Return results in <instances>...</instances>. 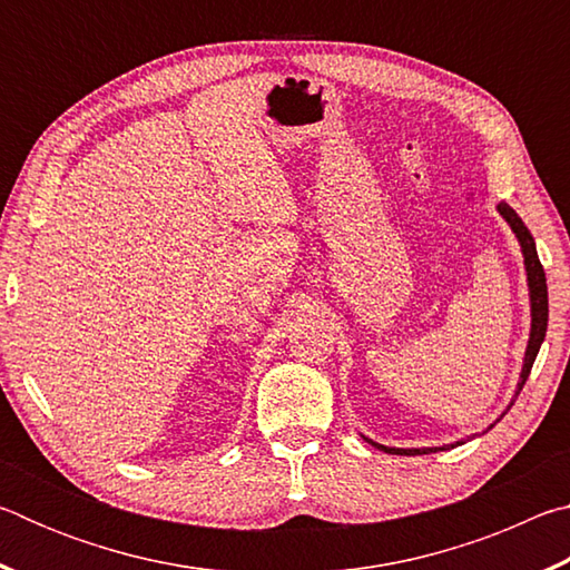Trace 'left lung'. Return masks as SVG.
Listing matches in <instances>:
<instances>
[{
	"label": "left lung",
	"instance_id": "8db88e82",
	"mask_svg": "<svg viewBox=\"0 0 570 570\" xmlns=\"http://www.w3.org/2000/svg\"><path fill=\"white\" fill-rule=\"evenodd\" d=\"M498 210H500V216L508 220L510 228H513V234L520 240V248H523L528 288H530V340H528V350H525V360H523V372H520V382H518V390H515V397H518L520 390H523L525 380H528L530 370H533V362H535V356H538L540 344H543V340H546V330H548V286H546V272H543V266H540V258H538V250H535V240H533V236H530V230L525 228L523 220H520V216L508 204H498ZM513 402L508 404V410L513 407ZM503 414H500V417H503ZM490 428H493V424H490ZM364 440L370 442V445L377 448V450L390 452V455H428V452L455 448V445H445V448H412V450H402V448L380 445V442H372L370 438H364ZM458 445H462V440L458 442Z\"/></svg>",
	"mask_w": 570,
	"mask_h": 570
}]
</instances>
